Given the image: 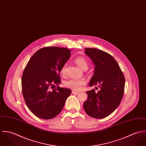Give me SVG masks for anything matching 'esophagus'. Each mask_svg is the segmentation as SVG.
I'll return each instance as SVG.
<instances>
[{"label":"esophagus","mask_w":146,"mask_h":146,"mask_svg":"<svg viewBox=\"0 0 146 146\" xmlns=\"http://www.w3.org/2000/svg\"><path fill=\"white\" fill-rule=\"evenodd\" d=\"M79 93H80L79 92H77V91H72V94L74 95H78V94H79Z\"/></svg>","instance_id":"1"}]
</instances>
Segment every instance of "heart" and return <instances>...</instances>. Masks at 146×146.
I'll return each mask as SVG.
<instances>
[{"label": "heart", "mask_w": 146, "mask_h": 146, "mask_svg": "<svg viewBox=\"0 0 146 146\" xmlns=\"http://www.w3.org/2000/svg\"><path fill=\"white\" fill-rule=\"evenodd\" d=\"M76 63L83 70H87L88 67V62L86 59L83 57H78L75 59ZM66 70V65H64L61 68L60 72L62 74H64ZM87 83L86 80L84 79H70L64 82V86L66 88L72 90L78 91L82 89Z\"/></svg>", "instance_id": "1"}]
</instances>
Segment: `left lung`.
Instances as JSON below:
<instances>
[{"instance_id":"left-lung-1","label":"left lung","mask_w":146,"mask_h":146,"mask_svg":"<svg viewBox=\"0 0 146 146\" xmlns=\"http://www.w3.org/2000/svg\"><path fill=\"white\" fill-rule=\"evenodd\" d=\"M84 50L95 65L89 85L98 86L100 89L97 93L95 89L86 92L88 98L83 104V108L92 117L104 118L120 105L124 91L125 78L110 54L95 48H86Z\"/></svg>"}]
</instances>
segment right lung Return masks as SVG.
I'll return each mask as SVG.
<instances>
[{
  "instance_id": "add662e5",
  "label": "right lung",
  "mask_w": 146,
  "mask_h": 146,
  "mask_svg": "<svg viewBox=\"0 0 146 146\" xmlns=\"http://www.w3.org/2000/svg\"><path fill=\"white\" fill-rule=\"evenodd\" d=\"M71 50L45 47L37 51L29 60L22 76V92L30 110L37 117L50 119L60 113L70 95V89L57 86L60 72L70 58Z\"/></svg>"
}]
</instances>
